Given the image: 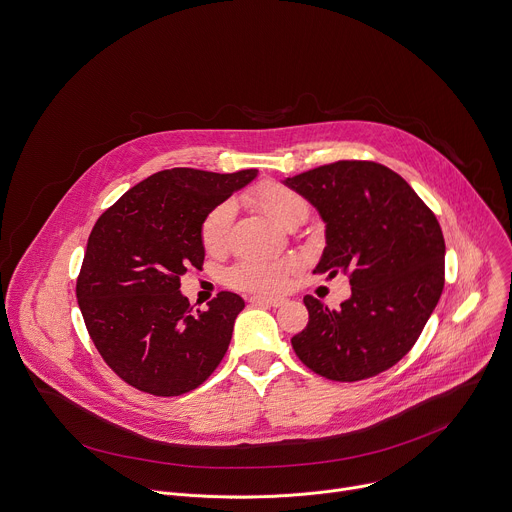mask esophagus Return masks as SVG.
Listing matches in <instances>:
<instances>
[{
	"label": "esophagus",
	"instance_id": "1",
	"mask_svg": "<svg viewBox=\"0 0 512 512\" xmlns=\"http://www.w3.org/2000/svg\"><path fill=\"white\" fill-rule=\"evenodd\" d=\"M250 303H254V305H268V307H280L282 303H285V299H282V297H262V295H252V297H250Z\"/></svg>",
	"mask_w": 512,
	"mask_h": 512
}]
</instances>
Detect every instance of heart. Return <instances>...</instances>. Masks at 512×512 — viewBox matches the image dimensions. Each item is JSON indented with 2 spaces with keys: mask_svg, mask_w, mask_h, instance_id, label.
Wrapping results in <instances>:
<instances>
[{
  "mask_svg": "<svg viewBox=\"0 0 512 512\" xmlns=\"http://www.w3.org/2000/svg\"><path fill=\"white\" fill-rule=\"evenodd\" d=\"M244 201L262 211L266 217L276 221L282 227H293L307 219L309 215V203L307 199L276 181H264L252 191L244 195ZM234 219V205L230 201H223L215 205L201 223V244L207 254L219 256L225 252L227 242H230V230ZM293 268L291 260H262V258H244L240 260L227 280L230 285L242 291H280L285 287L287 276Z\"/></svg>",
  "mask_w": 512,
  "mask_h": 512,
  "instance_id": "b5f03b06",
  "label": "heart"
}]
</instances>
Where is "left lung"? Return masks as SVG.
Instances as JSON below:
<instances>
[{"mask_svg": "<svg viewBox=\"0 0 512 512\" xmlns=\"http://www.w3.org/2000/svg\"><path fill=\"white\" fill-rule=\"evenodd\" d=\"M327 223L315 272L350 278L352 297L329 309L307 295V327L291 344L315 374L358 382L405 358L445 282V242L435 213L384 164L337 160L287 179Z\"/></svg>", "mask_w": 512, "mask_h": 512, "instance_id": "left-lung-1", "label": "left lung"}]
</instances>
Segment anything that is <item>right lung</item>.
Listing matches in <instances>:
<instances>
[{
    "label": "right lung",
    "instance_id": "right-lung-1",
    "mask_svg": "<svg viewBox=\"0 0 512 512\" xmlns=\"http://www.w3.org/2000/svg\"><path fill=\"white\" fill-rule=\"evenodd\" d=\"M258 175L168 168L126 191L93 225L77 301L105 364L126 384L179 396L223 360L244 299L221 291L193 311L181 276L203 268L205 215Z\"/></svg>",
    "mask_w": 512,
    "mask_h": 512
}]
</instances>
